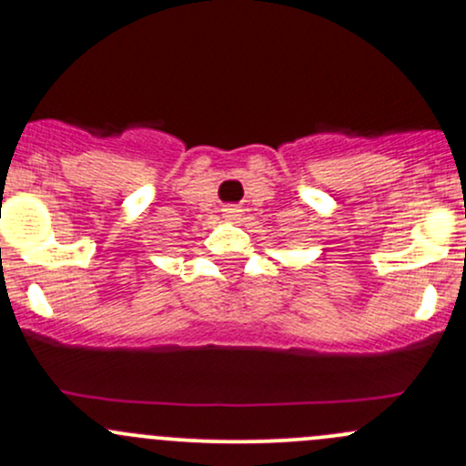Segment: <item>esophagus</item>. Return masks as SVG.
Returning a JSON list of instances; mask_svg holds the SVG:
<instances>
[{"label":"esophagus","instance_id":"1","mask_svg":"<svg viewBox=\"0 0 466 466\" xmlns=\"http://www.w3.org/2000/svg\"><path fill=\"white\" fill-rule=\"evenodd\" d=\"M223 216H225V218H238V209H237V207H225Z\"/></svg>","mask_w":466,"mask_h":466}]
</instances>
